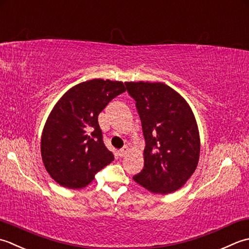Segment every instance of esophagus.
I'll return each mask as SVG.
<instances>
[{
	"label": "esophagus",
	"instance_id": "esophagus-1",
	"mask_svg": "<svg viewBox=\"0 0 249 249\" xmlns=\"http://www.w3.org/2000/svg\"><path fill=\"white\" fill-rule=\"evenodd\" d=\"M118 153H119V156H120V157H124L126 154L129 153V147H128V146H124V148H121V149L118 151Z\"/></svg>",
	"mask_w": 249,
	"mask_h": 249
}]
</instances>
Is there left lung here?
<instances>
[{"label":"left lung","mask_w":249,"mask_h":249,"mask_svg":"<svg viewBox=\"0 0 249 249\" xmlns=\"http://www.w3.org/2000/svg\"><path fill=\"white\" fill-rule=\"evenodd\" d=\"M135 100L143 134L144 169L133 176L153 194L178 190L195 173L200 158V135L192 109L163 83L126 82Z\"/></svg>","instance_id":"1"}]
</instances>
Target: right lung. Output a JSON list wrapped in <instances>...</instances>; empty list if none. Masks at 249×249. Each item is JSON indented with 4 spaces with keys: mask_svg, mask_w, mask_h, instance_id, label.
I'll list each match as a JSON object with an SVG mask.
<instances>
[{
    "mask_svg": "<svg viewBox=\"0 0 249 249\" xmlns=\"http://www.w3.org/2000/svg\"><path fill=\"white\" fill-rule=\"evenodd\" d=\"M124 91L123 82L91 79L69 89L55 103L44 125L40 153L45 169L60 186L84 188L114 160L98 116Z\"/></svg>",
    "mask_w": 249,
    "mask_h": 249,
    "instance_id": "1",
    "label": "right lung"
}]
</instances>
